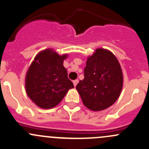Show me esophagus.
Here are the masks:
<instances>
[{"label":"esophagus","mask_w":149,"mask_h":149,"mask_svg":"<svg viewBox=\"0 0 149 149\" xmlns=\"http://www.w3.org/2000/svg\"><path fill=\"white\" fill-rule=\"evenodd\" d=\"M73 85H74V86H76V85H77L78 83H79V80L78 79H76V80H74L73 81Z\"/></svg>","instance_id":"obj_1"}]
</instances>
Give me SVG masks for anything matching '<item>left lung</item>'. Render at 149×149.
<instances>
[{"label":"left lung","mask_w":149,"mask_h":149,"mask_svg":"<svg viewBox=\"0 0 149 149\" xmlns=\"http://www.w3.org/2000/svg\"><path fill=\"white\" fill-rule=\"evenodd\" d=\"M123 85L121 66L111 51L97 48L87 58L84 79L76 86L83 104L94 112L104 110L119 98Z\"/></svg>","instance_id":"left-lung-1"}]
</instances>
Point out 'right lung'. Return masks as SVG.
Segmentation results:
<instances>
[{"mask_svg": "<svg viewBox=\"0 0 149 149\" xmlns=\"http://www.w3.org/2000/svg\"><path fill=\"white\" fill-rule=\"evenodd\" d=\"M68 56V54L61 55L52 48H47L40 51L29 67L25 77L26 92L39 107H55L68 90L74 88L63 66Z\"/></svg>", "mask_w": 149, "mask_h": 149, "instance_id": "1", "label": "right lung"}]
</instances>
